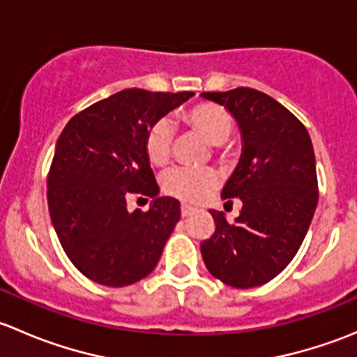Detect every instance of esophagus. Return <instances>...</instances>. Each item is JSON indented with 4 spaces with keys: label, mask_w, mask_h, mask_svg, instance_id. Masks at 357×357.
<instances>
[{
    "label": "esophagus",
    "mask_w": 357,
    "mask_h": 357,
    "mask_svg": "<svg viewBox=\"0 0 357 357\" xmlns=\"http://www.w3.org/2000/svg\"><path fill=\"white\" fill-rule=\"evenodd\" d=\"M192 214H195V208L190 207V205H186V204H183L181 205V215H183V218H188V215H192Z\"/></svg>",
    "instance_id": "1"
}]
</instances>
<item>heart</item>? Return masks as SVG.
I'll list each match as a JSON object with an SVG mask.
<instances>
[{
	"instance_id": "obj_1",
	"label": "heart",
	"mask_w": 357,
	"mask_h": 357,
	"mask_svg": "<svg viewBox=\"0 0 357 357\" xmlns=\"http://www.w3.org/2000/svg\"><path fill=\"white\" fill-rule=\"evenodd\" d=\"M186 128L200 135L211 145L219 146L228 142L233 132V117L222 107L214 103H200L181 114ZM174 129L171 122L160 119L153 122L145 136V150L150 162L165 165L171 157ZM219 185V176L212 169H172L164 178V192L183 202H202Z\"/></svg>"
}]
</instances>
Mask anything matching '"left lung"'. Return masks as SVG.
I'll return each instance as SVG.
<instances>
[{
    "label": "left lung",
    "instance_id": "1",
    "mask_svg": "<svg viewBox=\"0 0 357 357\" xmlns=\"http://www.w3.org/2000/svg\"><path fill=\"white\" fill-rule=\"evenodd\" d=\"M202 98L225 107L242 135L240 162L221 192L225 200L240 199L242 211L233 225L225 212L211 211L215 231L202 242V257L226 285H264L297 254L318 205L311 138L290 110L257 89L202 93Z\"/></svg>",
    "mask_w": 357,
    "mask_h": 357
}]
</instances>
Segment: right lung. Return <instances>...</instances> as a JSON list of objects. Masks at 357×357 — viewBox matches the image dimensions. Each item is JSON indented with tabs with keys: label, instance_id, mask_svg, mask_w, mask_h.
<instances>
[{
	"label": "right lung",
	"instance_id": "obj_1",
	"mask_svg": "<svg viewBox=\"0 0 357 357\" xmlns=\"http://www.w3.org/2000/svg\"><path fill=\"white\" fill-rule=\"evenodd\" d=\"M193 95L122 89L63 128L48 174V208L67 257L93 282L126 287L155 269L181 208L158 197L145 136ZM132 192L153 197L149 211H127Z\"/></svg>",
	"mask_w": 357,
	"mask_h": 357
}]
</instances>
